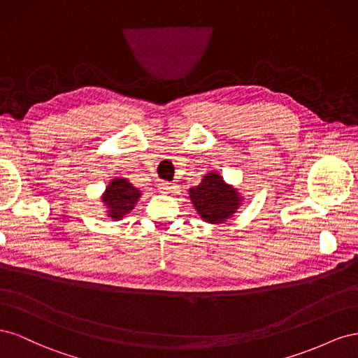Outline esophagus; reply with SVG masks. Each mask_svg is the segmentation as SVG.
I'll list each match as a JSON object with an SVG mask.
<instances>
[{"instance_id": "34e87169", "label": "esophagus", "mask_w": 358, "mask_h": 358, "mask_svg": "<svg viewBox=\"0 0 358 358\" xmlns=\"http://www.w3.org/2000/svg\"><path fill=\"white\" fill-rule=\"evenodd\" d=\"M158 187H159V189H161L162 192H175L176 188H178V187L175 185V183L167 182V180H159Z\"/></svg>"}]
</instances>
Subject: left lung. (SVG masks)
<instances>
[{
	"mask_svg": "<svg viewBox=\"0 0 358 358\" xmlns=\"http://www.w3.org/2000/svg\"><path fill=\"white\" fill-rule=\"evenodd\" d=\"M189 197L201 218L212 224L230 218L241 204L239 194L225 185L222 178L216 173H208L200 185L191 188Z\"/></svg>",
	"mask_w": 358,
	"mask_h": 358,
	"instance_id": "1",
	"label": "left lung"
}]
</instances>
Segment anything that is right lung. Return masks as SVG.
<instances>
[{
	"instance_id": "add662e5",
	"label": "right lung",
	"mask_w": 358,
	"mask_h": 358,
	"mask_svg": "<svg viewBox=\"0 0 358 358\" xmlns=\"http://www.w3.org/2000/svg\"><path fill=\"white\" fill-rule=\"evenodd\" d=\"M140 197V191L134 188L127 179L116 178L106 189L103 201L109 209L112 220H121L125 213L134 209V204Z\"/></svg>"
}]
</instances>
